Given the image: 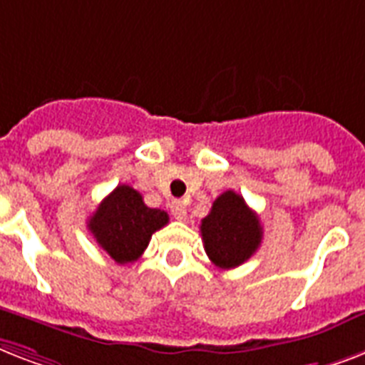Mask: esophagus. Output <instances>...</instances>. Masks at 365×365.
<instances>
[{
    "instance_id": "1",
    "label": "esophagus",
    "mask_w": 365,
    "mask_h": 365,
    "mask_svg": "<svg viewBox=\"0 0 365 365\" xmlns=\"http://www.w3.org/2000/svg\"><path fill=\"white\" fill-rule=\"evenodd\" d=\"M171 215H173L177 220H185L186 218L185 203H180V201H173V203H171Z\"/></svg>"
}]
</instances>
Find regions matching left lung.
<instances>
[{"mask_svg":"<svg viewBox=\"0 0 365 365\" xmlns=\"http://www.w3.org/2000/svg\"><path fill=\"white\" fill-rule=\"evenodd\" d=\"M200 230L209 260L220 269H232L249 260L260 247L264 233L256 212L233 190L215 200Z\"/></svg>","mask_w":365,"mask_h":365,"instance_id":"1","label":"left lung"}]
</instances>
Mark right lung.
I'll return each instance as SVG.
<instances>
[{"label": "right lung", "instance_id": "right-lung-1", "mask_svg": "<svg viewBox=\"0 0 365 365\" xmlns=\"http://www.w3.org/2000/svg\"><path fill=\"white\" fill-rule=\"evenodd\" d=\"M168 222V212L145 205L132 186L118 185L88 218V230L116 264H130L145 252L153 233Z\"/></svg>", "mask_w": 365, "mask_h": 365}]
</instances>
